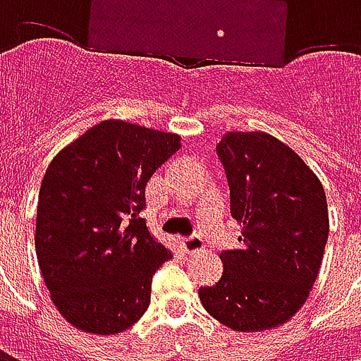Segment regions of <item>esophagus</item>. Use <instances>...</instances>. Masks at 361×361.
Segmentation results:
<instances>
[{
    "label": "esophagus",
    "instance_id": "34e87169",
    "mask_svg": "<svg viewBox=\"0 0 361 361\" xmlns=\"http://www.w3.org/2000/svg\"><path fill=\"white\" fill-rule=\"evenodd\" d=\"M181 247L185 253H197V251H201L204 247L203 240L199 238V235H189V238H181L180 240Z\"/></svg>",
    "mask_w": 361,
    "mask_h": 361
}]
</instances>
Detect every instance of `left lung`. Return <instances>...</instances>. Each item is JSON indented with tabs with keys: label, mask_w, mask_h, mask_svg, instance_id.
I'll use <instances>...</instances> for the list:
<instances>
[{
	"label": "left lung",
	"mask_w": 361,
	"mask_h": 361,
	"mask_svg": "<svg viewBox=\"0 0 361 361\" xmlns=\"http://www.w3.org/2000/svg\"><path fill=\"white\" fill-rule=\"evenodd\" d=\"M216 152L242 235L220 253L222 276L199 288V298L234 331L274 329L302 310L317 280L329 238L325 189L294 150L263 131H230Z\"/></svg>",
	"instance_id": "1"
}]
</instances>
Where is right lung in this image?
I'll list each match as a JSON object with an SVG mask.
<instances>
[{"mask_svg": "<svg viewBox=\"0 0 361 361\" xmlns=\"http://www.w3.org/2000/svg\"><path fill=\"white\" fill-rule=\"evenodd\" d=\"M180 147V135L106 119L44 173L36 257L54 305L85 333H121L149 307L152 274L172 253L139 212L147 181Z\"/></svg>", "mask_w": 361, "mask_h": 361, "instance_id": "right-lung-1", "label": "right lung"}]
</instances>
